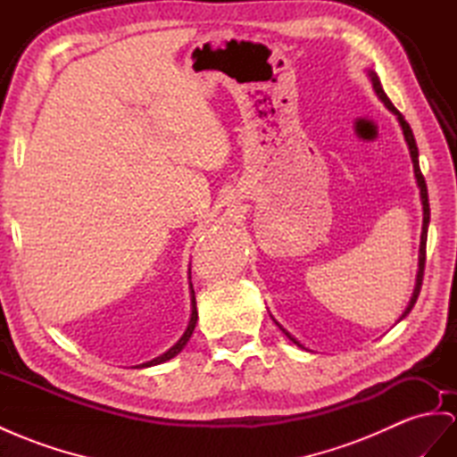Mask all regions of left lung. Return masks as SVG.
Wrapping results in <instances>:
<instances>
[{
    "instance_id": "1",
    "label": "left lung",
    "mask_w": 457,
    "mask_h": 457,
    "mask_svg": "<svg viewBox=\"0 0 457 457\" xmlns=\"http://www.w3.org/2000/svg\"><path fill=\"white\" fill-rule=\"evenodd\" d=\"M370 83H372V88L374 92H377V96L382 100V104L386 108H388L395 117L397 121H400L402 125V131H403V137H405V143L409 146V156H411V162H413V171H415V179H417V185H419V191H420V204H423V231H420V245H419V270H417V279H415V289H413V295L411 299H409V305L405 307L403 314L400 317V320H403L409 312H411V309L415 307L417 303V297H419V291H420V286H423V272H425V259H427V231H428V221H430V208H428V193H427V183H425V178L423 173H420V168H419V148H417V143H415V137H413V131L411 127H409V123L403 120V115L395 110L394 104L390 102V98L386 96V92L380 85V79L378 75L372 71V69H369L367 71ZM276 322V320H274ZM278 324V322H276ZM279 326V324H278ZM279 330H282L291 342H294L295 345L299 347H305L301 342H297L294 336H291L284 326H279Z\"/></svg>"
}]
</instances>
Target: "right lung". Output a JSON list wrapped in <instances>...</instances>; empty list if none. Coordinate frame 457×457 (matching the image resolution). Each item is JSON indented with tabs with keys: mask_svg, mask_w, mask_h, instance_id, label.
<instances>
[{
	"mask_svg": "<svg viewBox=\"0 0 457 457\" xmlns=\"http://www.w3.org/2000/svg\"><path fill=\"white\" fill-rule=\"evenodd\" d=\"M196 319H198V312H196V301H195V289H193V284H191V319H189V324H187V328H185V332H183V336L179 337L178 342H175L166 353H162V355H158V357H154L152 361H146V362H143V365H137L135 369H146V367H154V365H160V362H166V361H170V359H173L175 355L179 353V351L187 345V342H189V337L193 336V330H195V326H196Z\"/></svg>",
	"mask_w": 457,
	"mask_h": 457,
	"instance_id": "right-lung-1",
	"label": "right lung"
}]
</instances>
